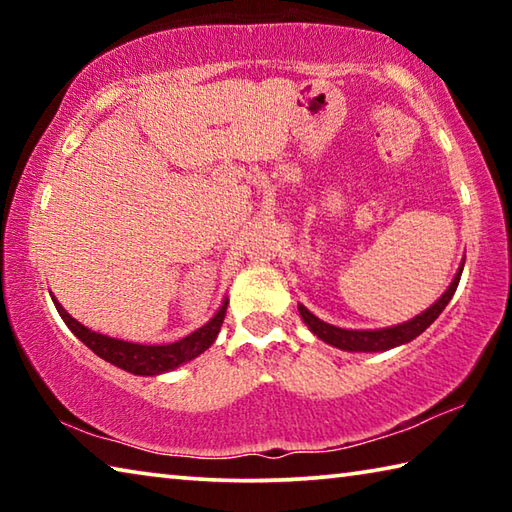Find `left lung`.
I'll list each match as a JSON object with an SVG mask.
<instances>
[{"label": "left lung", "instance_id": "obj_1", "mask_svg": "<svg viewBox=\"0 0 512 512\" xmlns=\"http://www.w3.org/2000/svg\"><path fill=\"white\" fill-rule=\"evenodd\" d=\"M463 264H461V268H458V273L452 280V284H449V289L436 302H433V305L427 311H422L420 316H415L411 320H406V323L395 325V327L343 329V327L329 325V323H325V320H320L318 316L311 314L307 307L298 305V311H300L302 320H305L311 332H314L320 341L334 345V348L348 350V352H384V350L397 348V345H404V343L413 341L415 336H420L424 329H427L433 323V320L443 314V309L449 305V300H452V296H454L458 282H461Z\"/></svg>", "mask_w": 512, "mask_h": 512}]
</instances>
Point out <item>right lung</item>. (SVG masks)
<instances>
[{
  "label": "right lung",
  "mask_w": 512,
  "mask_h": 512,
  "mask_svg": "<svg viewBox=\"0 0 512 512\" xmlns=\"http://www.w3.org/2000/svg\"><path fill=\"white\" fill-rule=\"evenodd\" d=\"M54 305L58 309L60 318L65 320V325L72 329V332L79 336V339L88 345V348L97 354V357L106 359L108 363H112V366H117L121 370L133 372V375L153 377V375H160V372H169L173 368H178L180 363L196 359L198 354L210 348L223 325L225 309H228V300H223L219 311H216V314L207 320L203 327H198L196 332L185 336V339L169 343V345H140V343L112 339V336L92 332V329L81 325L79 320L67 314L63 305H60L56 298H54Z\"/></svg>",
  "instance_id": "1"
}]
</instances>
